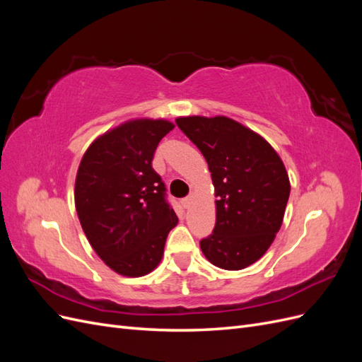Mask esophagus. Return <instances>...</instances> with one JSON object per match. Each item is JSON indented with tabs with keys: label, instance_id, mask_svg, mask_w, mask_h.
Listing matches in <instances>:
<instances>
[{
	"label": "esophagus",
	"instance_id": "34e87169",
	"mask_svg": "<svg viewBox=\"0 0 362 362\" xmlns=\"http://www.w3.org/2000/svg\"><path fill=\"white\" fill-rule=\"evenodd\" d=\"M192 202H193V194H190V196H187V198H184V199H182V205H184V208H190Z\"/></svg>",
	"mask_w": 362,
	"mask_h": 362
}]
</instances>
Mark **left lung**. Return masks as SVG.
Masks as SVG:
<instances>
[{
    "label": "left lung",
    "mask_w": 362,
    "mask_h": 362,
    "mask_svg": "<svg viewBox=\"0 0 362 362\" xmlns=\"http://www.w3.org/2000/svg\"><path fill=\"white\" fill-rule=\"evenodd\" d=\"M175 122L211 172L216 225L199 243L205 258L225 270L254 264L275 240L288 202L290 180L281 157L255 131L225 116Z\"/></svg>",
    "instance_id": "8db88e82"
}]
</instances>
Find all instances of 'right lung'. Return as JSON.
<instances>
[{"mask_svg":"<svg viewBox=\"0 0 362 362\" xmlns=\"http://www.w3.org/2000/svg\"><path fill=\"white\" fill-rule=\"evenodd\" d=\"M164 119H134L92 141L75 180V208L90 246L122 276L148 275L161 261L178 217L152 169L160 140L173 129Z\"/></svg>","mask_w":362,"mask_h":362,"instance_id":"add662e5","label":"right lung"}]
</instances>
